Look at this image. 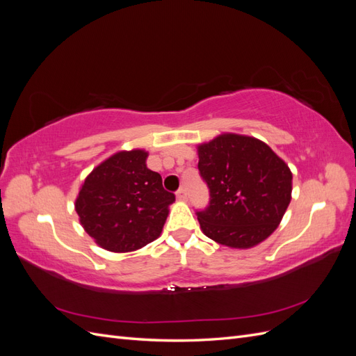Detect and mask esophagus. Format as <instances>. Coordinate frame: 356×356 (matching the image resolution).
<instances>
[{
    "label": "esophagus",
    "mask_w": 356,
    "mask_h": 356,
    "mask_svg": "<svg viewBox=\"0 0 356 356\" xmlns=\"http://www.w3.org/2000/svg\"><path fill=\"white\" fill-rule=\"evenodd\" d=\"M177 197H178L179 200H186V199H187V191H186L184 188H179V190L177 191Z\"/></svg>",
    "instance_id": "34e87169"
}]
</instances>
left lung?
I'll use <instances>...</instances> for the list:
<instances>
[{"label": "left lung", "instance_id": "8db88e82", "mask_svg": "<svg viewBox=\"0 0 356 356\" xmlns=\"http://www.w3.org/2000/svg\"><path fill=\"white\" fill-rule=\"evenodd\" d=\"M199 174L209 203L196 215L203 233L230 248L270 236L291 200L293 174L272 148L251 136L220 135L199 147Z\"/></svg>", "mask_w": 356, "mask_h": 356}]
</instances>
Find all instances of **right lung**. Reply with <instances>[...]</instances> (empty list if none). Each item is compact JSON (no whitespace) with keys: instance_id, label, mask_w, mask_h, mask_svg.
<instances>
[{"instance_id":"1","label":"right lung","mask_w":356,"mask_h":356,"mask_svg":"<svg viewBox=\"0 0 356 356\" xmlns=\"http://www.w3.org/2000/svg\"><path fill=\"white\" fill-rule=\"evenodd\" d=\"M143 149L120 152L92 170L75 200L80 222L104 250L135 251L159 238L175 195L145 165Z\"/></svg>"}]
</instances>
